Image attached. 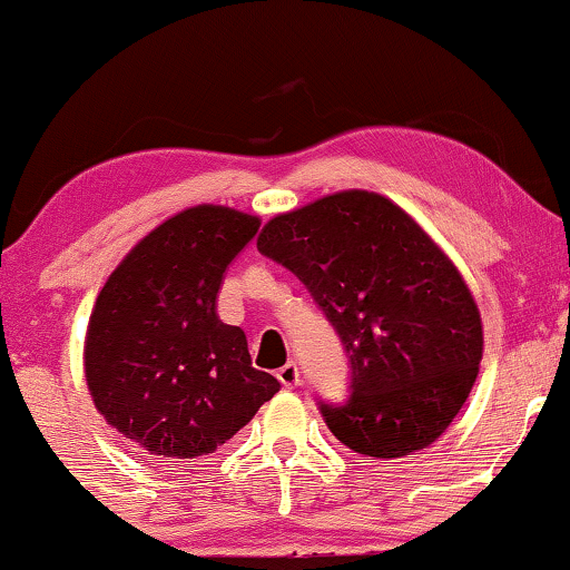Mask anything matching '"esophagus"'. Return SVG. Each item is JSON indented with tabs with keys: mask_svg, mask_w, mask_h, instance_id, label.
Returning a JSON list of instances; mask_svg holds the SVG:
<instances>
[{
	"mask_svg": "<svg viewBox=\"0 0 570 570\" xmlns=\"http://www.w3.org/2000/svg\"><path fill=\"white\" fill-rule=\"evenodd\" d=\"M277 380H279V384H283V387H287V390L298 387V384H301L298 366H295L293 361H291V364H285V366L277 372Z\"/></svg>",
	"mask_w": 570,
	"mask_h": 570,
	"instance_id": "esophagus-1",
	"label": "esophagus"
}]
</instances>
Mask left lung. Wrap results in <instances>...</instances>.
Wrapping results in <instances>:
<instances>
[{"label": "left lung", "instance_id": "1", "mask_svg": "<svg viewBox=\"0 0 570 570\" xmlns=\"http://www.w3.org/2000/svg\"><path fill=\"white\" fill-rule=\"evenodd\" d=\"M256 248L306 285L348 353V401H320L330 432L382 461L432 445L484 348L474 295L438 243L390 198L343 190L277 214Z\"/></svg>", "mask_w": 570, "mask_h": 570}]
</instances>
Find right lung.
Here are the masks:
<instances>
[{"instance_id":"right-lung-1","label":"right lung","mask_w":570,"mask_h":570,"mask_svg":"<svg viewBox=\"0 0 570 570\" xmlns=\"http://www.w3.org/2000/svg\"><path fill=\"white\" fill-rule=\"evenodd\" d=\"M258 225L230 206H190L146 235L96 298L88 390L96 411L151 455L214 453L279 390L250 366L246 332L217 316L225 269Z\"/></svg>"}]
</instances>
